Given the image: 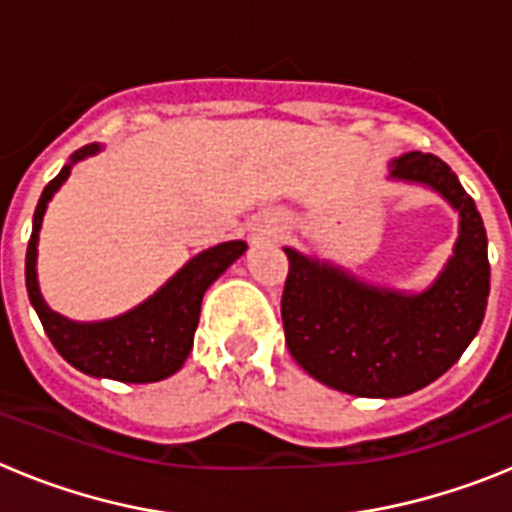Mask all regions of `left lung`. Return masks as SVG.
<instances>
[{
	"label": "left lung",
	"instance_id": "1",
	"mask_svg": "<svg viewBox=\"0 0 512 512\" xmlns=\"http://www.w3.org/2000/svg\"><path fill=\"white\" fill-rule=\"evenodd\" d=\"M392 176L431 184L461 215L454 259L423 295L366 287L341 269L284 248L282 323L289 354L310 377L356 397H402L449 372L477 336L490 297L487 233L449 164L410 151Z\"/></svg>",
	"mask_w": 512,
	"mask_h": 512
}]
</instances>
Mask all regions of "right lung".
Listing matches in <instances>:
<instances>
[{
    "instance_id": "1",
    "label": "right lung",
    "mask_w": 512,
    "mask_h": 512,
    "mask_svg": "<svg viewBox=\"0 0 512 512\" xmlns=\"http://www.w3.org/2000/svg\"><path fill=\"white\" fill-rule=\"evenodd\" d=\"M94 151L97 146L79 148L71 161H79ZM69 171L71 166H63L61 174L51 179L40 194L33 215V235L27 243L25 284L40 323L58 354L92 377H107L130 384L158 382V379L171 377L182 369L192 351L194 330L200 323L202 295L246 251V243L228 241L202 251L164 289H158L151 300L130 310L128 315L104 320V323H71L45 305L40 297L38 277H35V253H38L35 246H38V230L43 223L45 205L53 192L66 182Z\"/></svg>"
}]
</instances>
